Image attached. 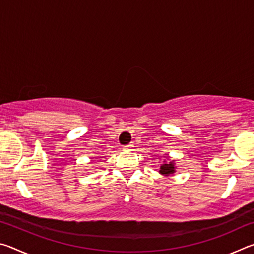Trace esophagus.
Returning a JSON list of instances; mask_svg holds the SVG:
<instances>
[{
    "label": "esophagus",
    "mask_w": 254,
    "mask_h": 254,
    "mask_svg": "<svg viewBox=\"0 0 254 254\" xmlns=\"http://www.w3.org/2000/svg\"><path fill=\"white\" fill-rule=\"evenodd\" d=\"M133 147H134V145H133V143L127 144V145H124V147H123V150H132Z\"/></svg>",
    "instance_id": "obj_1"
}]
</instances>
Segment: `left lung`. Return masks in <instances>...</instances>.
<instances>
[{"instance_id": "8db88e82", "label": "left lung", "mask_w": 254, "mask_h": 254, "mask_svg": "<svg viewBox=\"0 0 254 254\" xmlns=\"http://www.w3.org/2000/svg\"><path fill=\"white\" fill-rule=\"evenodd\" d=\"M175 169H176V167H175L174 161H170V162L163 161V163L160 166V170H159V173L163 176H169V175L175 174V171H176Z\"/></svg>"}]
</instances>
